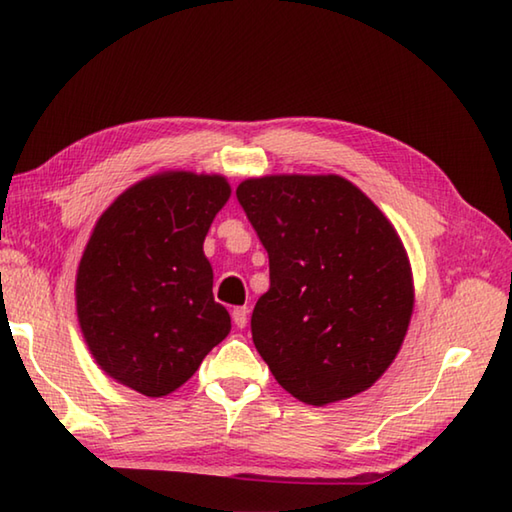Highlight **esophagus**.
Wrapping results in <instances>:
<instances>
[{"instance_id":"obj_1","label":"esophagus","mask_w":512,"mask_h":512,"mask_svg":"<svg viewBox=\"0 0 512 512\" xmlns=\"http://www.w3.org/2000/svg\"><path fill=\"white\" fill-rule=\"evenodd\" d=\"M232 322H235V327H239V329L246 327V324H248V309H246V306H235V309H232Z\"/></svg>"}]
</instances>
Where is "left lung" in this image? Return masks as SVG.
Instances as JSON below:
<instances>
[{
	"mask_svg": "<svg viewBox=\"0 0 512 512\" xmlns=\"http://www.w3.org/2000/svg\"><path fill=\"white\" fill-rule=\"evenodd\" d=\"M237 199L271 266L250 329L277 383L313 407L367 392L414 311L412 264L392 221L340 174L253 176Z\"/></svg>",
	"mask_w": 512,
	"mask_h": 512,
	"instance_id": "8db88e82",
	"label": "left lung"
}]
</instances>
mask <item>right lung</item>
Here are the masks:
<instances>
[{
    "label": "right lung",
    "instance_id": "add662e5",
    "mask_svg": "<svg viewBox=\"0 0 512 512\" xmlns=\"http://www.w3.org/2000/svg\"><path fill=\"white\" fill-rule=\"evenodd\" d=\"M230 192L221 174L165 170L98 217L78 264L76 311L91 356L116 383L163 398L230 333L203 253Z\"/></svg>",
    "mask_w": 512,
    "mask_h": 512
}]
</instances>
